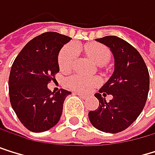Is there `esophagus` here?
Masks as SVG:
<instances>
[{
    "label": "esophagus",
    "mask_w": 155,
    "mask_h": 155,
    "mask_svg": "<svg viewBox=\"0 0 155 155\" xmlns=\"http://www.w3.org/2000/svg\"><path fill=\"white\" fill-rule=\"evenodd\" d=\"M75 94H77V95H78V96H79L80 97H82V98H84V99H85V98L87 97H86L85 95H83V94H80V93H75Z\"/></svg>",
    "instance_id": "1"
}]
</instances>
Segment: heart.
I'll use <instances>...</instances> for the list:
<instances>
[{"label": "heart", "mask_w": 155, "mask_h": 155, "mask_svg": "<svg viewBox=\"0 0 155 155\" xmlns=\"http://www.w3.org/2000/svg\"><path fill=\"white\" fill-rule=\"evenodd\" d=\"M83 49L85 54L98 65L105 64L110 57V50L101 44H88L84 45ZM76 58L77 53L74 46L71 45L63 46L58 57L59 69L63 71H71L76 62ZM67 84L72 90L83 94H87L91 92L94 87L100 84V79L98 77H88L82 74H74L67 80Z\"/></svg>", "instance_id": "b5f03b06"}]
</instances>
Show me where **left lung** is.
<instances>
[{
  "label": "left lung",
  "instance_id": "1",
  "mask_svg": "<svg viewBox=\"0 0 155 155\" xmlns=\"http://www.w3.org/2000/svg\"><path fill=\"white\" fill-rule=\"evenodd\" d=\"M96 40L112 52L114 71L95 94L99 106L89 111L88 117L97 129L118 133L131 126L142 111L150 88V75L142 57L127 41L116 36ZM107 94L113 96L110 103L103 97Z\"/></svg>",
  "mask_w": 155,
  "mask_h": 155
}]
</instances>
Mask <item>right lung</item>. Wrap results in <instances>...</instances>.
I'll list each match as a JSON object with an SVG mask.
<instances>
[{"label": "right lung", "instance_id": "right-lung-1", "mask_svg": "<svg viewBox=\"0 0 155 155\" xmlns=\"http://www.w3.org/2000/svg\"><path fill=\"white\" fill-rule=\"evenodd\" d=\"M71 38L45 32L23 47L15 58L9 76V97L23 126L32 132H44L58 123L65 98L71 91L49 90L47 84L59 71L58 53Z\"/></svg>", "mask_w": 155, "mask_h": 155}]
</instances>
